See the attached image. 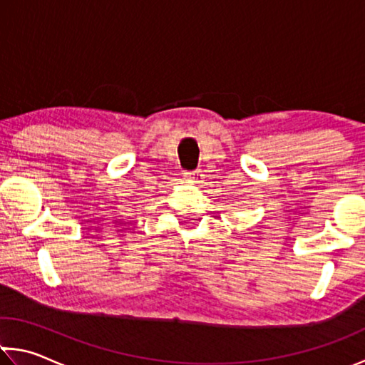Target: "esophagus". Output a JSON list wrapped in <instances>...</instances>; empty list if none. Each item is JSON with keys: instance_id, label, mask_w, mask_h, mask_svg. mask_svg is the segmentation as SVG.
<instances>
[{"instance_id": "1", "label": "esophagus", "mask_w": 365, "mask_h": 365, "mask_svg": "<svg viewBox=\"0 0 365 365\" xmlns=\"http://www.w3.org/2000/svg\"><path fill=\"white\" fill-rule=\"evenodd\" d=\"M183 177L187 178V180H198L200 178V170H188V172H183Z\"/></svg>"}]
</instances>
